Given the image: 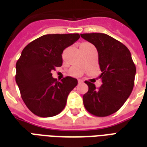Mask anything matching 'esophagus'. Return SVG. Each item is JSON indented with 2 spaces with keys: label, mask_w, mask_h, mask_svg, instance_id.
Instances as JSON below:
<instances>
[{
  "label": "esophagus",
  "mask_w": 147,
  "mask_h": 147,
  "mask_svg": "<svg viewBox=\"0 0 147 147\" xmlns=\"http://www.w3.org/2000/svg\"><path fill=\"white\" fill-rule=\"evenodd\" d=\"M78 82H79V83H80H80H83V81L82 80H78Z\"/></svg>",
  "instance_id": "obj_1"
}]
</instances>
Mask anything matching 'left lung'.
Wrapping results in <instances>:
<instances>
[{"label": "left lung", "mask_w": 147, "mask_h": 147, "mask_svg": "<svg viewBox=\"0 0 147 147\" xmlns=\"http://www.w3.org/2000/svg\"><path fill=\"white\" fill-rule=\"evenodd\" d=\"M98 53L102 86L85 81L89 87L83 97L84 107L96 117H107L121 108L132 91L136 67L129 49L123 43L102 33L81 34Z\"/></svg>", "instance_id": "8db88e82"}]
</instances>
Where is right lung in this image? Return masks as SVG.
Here are the masks:
<instances>
[{"label":"right lung","instance_id":"1","mask_svg":"<svg viewBox=\"0 0 147 147\" xmlns=\"http://www.w3.org/2000/svg\"><path fill=\"white\" fill-rule=\"evenodd\" d=\"M80 37L79 34H45L23 49L16 65V82L23 101L34 114L53 117L65 107L67 96L78 81L67 76L59 82L51 71L62 65L64 49Z\"/></svg>","mask_w":147,"mask_h":147}]
</instances>
